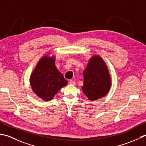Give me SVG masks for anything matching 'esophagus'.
I'll use <instances>...</instances> for the list:
<instances>
[{
    "label": "esophagus",
    "instance_id": "esophagus-1",
    "mask_svg": "<svg viewBox=\"0 0 146 146\" xmlns=\"http://www.w3.org/2000/svg\"><path fill=\"white\" fill-rule=\"evenodd\" d=\"M69 84H72V85H75L76 84V82L73 81V80H70L69 81Z\"/></svg>",
    "mask_w": 146,
    "mask_h": 146
}]
</instances>
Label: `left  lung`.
<instances>
[{"label": "left lung", "instance_id": "8db88e82", "mask_svg": "<svg viewBox=\"0 0 146 146\" xmlns=\"http://www.w3.org/2000/svg\"><path fill=\"white\" fill-rule=\"evenodd\" d=\"M82 90L91 101L99 100L108 94L111 85L108 67L99 55L92 56L83 72Z\"/></svg>", "mask_w": 146, "mask_h": 146}]
</instances>
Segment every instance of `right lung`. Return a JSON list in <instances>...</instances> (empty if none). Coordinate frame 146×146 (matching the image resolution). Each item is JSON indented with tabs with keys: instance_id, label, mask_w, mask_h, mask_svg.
<instances>
[{
	"instance_id": "1",
	"label": "right lung",
	"mask_w": 146,
	"mask_h": 146,
	"mask_svg": "<svg viewBox=\"0 0 146 146\" xmlns=\"http://www.w3.org/2000/svg\"><path fill=\"white\" fill-rule=\"evenodd\" d=\"M55 56H43L38 61L31 74L29 82L37 96L44 101H50L62 88L67 84L63 74L56 69Z\"/></svg>"
}]
</instances>
